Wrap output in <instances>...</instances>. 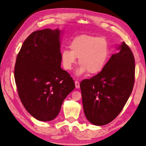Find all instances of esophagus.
<instances>
[{
    "label": "esophagus",
    "instance_id": "1",
    "mask_svg": "<svg viewBox=\"0 0 146 146\" xmlns=\"http://www.w3.org/2000/svg\"><path fill=\"white\" fill-rule=\"evenodd\" d=\"M75 85H76V88H79L80 87V83L79 81L76 80L75 81Z\"/></svg>",
    "mask_w": 146,
    "mask_h": 146
}]
</instances>
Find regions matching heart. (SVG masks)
I'll use <instances>...</instances> for the list:
<instances>
[{"label": "heart", "mask_w": 146, "mask_h": 146, "mask_svg": "<svg viewBox=\"0 0 146 146\" xmlns=\"http://www.w3.org/2000/svg\"><path fill=\"white\" fill-rule=\"evenodd\" d=\"M69 48L64 49L61 54L62 66L70 70L79 58L80 64L76 74L79 76L87 72L97 74L104 70L110 56V45L104 38L83 35L71 41Z\"/></svg>", "instance_id": "heart-1"}]
</instances>
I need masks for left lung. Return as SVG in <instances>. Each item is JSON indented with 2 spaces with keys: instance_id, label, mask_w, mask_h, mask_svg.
I'll return each instance as SVG.
<instances>
[{
  "instance_id": "8db88e82",
  "label": "left lung",
  "mask_w": 146,
  "mask_h": 146,
  "mask_svg": "<svg viewBox=\"0 0 146 146\" xmlns=\"http://www.w3.org/2000/svg\"><path fill=\"white\" fill-rule=\"evenodd\" d=\"M113 54L102 72L80 84L85 115L94 125L111 122L120 112L133 91L135 60L125 42Z\"/></svg>"
}]
</instances>
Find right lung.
<instances>
[{
    "instance_id": "obj_1",
    "label": "right lung",
    "mask_w": 146,
    "mask_h": 146,
    "mask_svg": "<svg viewBox=\"0 0 146 146\" xmlns=\"http://www.w3.org/2000/svg\"><path fill=\"white\" fill-rule=\"evenodd\" d=\"M60 33L49 28L33 32L17 56L18 94L27 111L42 121L58 116L63 101L75 88L72 77L61 68Z\"/></svg>"
}]
</instances>
